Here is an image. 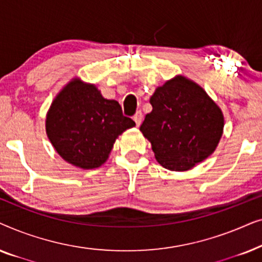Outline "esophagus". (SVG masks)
Returning <instances> with one entry per match:
<instances>
[{
	"label": "esophagus",
	"mask_w": 262,
	"mask_h": 262,
	"mask_svg": "<svg viewBox=\"0 0 262 262\" xmlns=\"http://www.w3.org/2000/svg\"><path fill=\"white\" fill-rule=\"evenodd\" d=\"M142 119H143L142 112H141V111H137V112H136V114L134 116V120H135V123H136V125H137V126L141 125Z\"/></svg>",
	"instance_id": "esophagus-1"
}]
</instances>
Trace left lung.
Wrapping results in <instances>:
<instances>
[{
	"mask_svg": "<svg viewBox=\"0 0 262 262\" xmlns=\"http://www.w3.org/2000/svg\"><path fill=\"white\" fill-rule=\"evenodd\" d=\"M150 103L152 111L139 130L166 169H191L217 148L223 134V113L195 82L178 75L156 88Z\"/></svg>",
	"mask_w": 262,
	"mask_h": 262,
	"instance_id": "8db88e82",
	"label": "left lung"
}]
</instances>
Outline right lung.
I'll return each mask as SVG.
<instances>
[{
  "label": "right lung",
  "mask_w": 262,
  "mask_h": 262,
  "mask_svg": "<svg viewBox=\"0 0 262 262\" xmlns=\"http://www.w3.org/2000/svg\"><path fill=\"white\" fill-rule=\"evenodd\" d=\"M136 123L116 100H107L94 84L74 78L53 100L46 116V134L63 160L94 169L108 159L118 136Z\"/></svg>",
  "instance_id": "1"
}]
</instances>
